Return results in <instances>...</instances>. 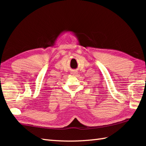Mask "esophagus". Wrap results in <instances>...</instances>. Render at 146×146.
<instances>
[{
    "mask_svg": "<svg viewBox=\"0 0 146 146\" xmlns=\"http://www.w3.org/2000/svg\"><path fill=\"white\" fill-rule=\"evenodd\" d=\"M71 74H72V75H76L77 73H76V71H73V72L71 73Z\"/></svg>",
    "mask_w": 146,
    "mask_h": 146,
    "instance_id": "34e87169",
    "label": "esophagus"
}]
</instances>
